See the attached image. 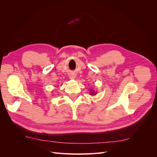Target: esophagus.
Here are the masks:
<instances>
[{
    "label": "esophagus",
    "instance_id": "34e87169",
    "mask_svg": "<svg viewBox=\"0 0 157 157\" xmlns=\"http://www.w3.org/2000/svg\"><path fill=\"white\" fill-rule=\"evenodd\" d=\"M75 75L74 73H70L69 74V78H71V79H74L75 78Z\"/></svg>",
    "mask_w": 157,
    "mask_h": 157
}]
</instances>
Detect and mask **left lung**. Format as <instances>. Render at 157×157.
Segmentation results:
<instances>
[{"mask_svg":"<svg viewBox=\"0 0 157 157\" xmlns=\"http://www.w3.org/2000/svg\"><path fill=\"white\" fill-rule=\"evenodd\" d=\"M93 94H94V92H93ZM94 95V94H93Z\"/></svg>","mask_w":157,"mask_h":157,"instance_id":"1","label":"left lung"}]
</instances>
